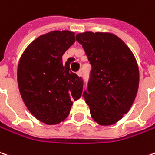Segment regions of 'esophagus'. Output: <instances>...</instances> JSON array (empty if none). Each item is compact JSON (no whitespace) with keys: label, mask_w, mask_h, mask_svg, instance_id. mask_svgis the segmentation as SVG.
Returning a JSON list of instances; mask_svg holds the SVG:
<instances>
[{"label":"esophagus","mask_w":155,"mask_h":155,"mask_svg":"<svg viewBox=\"0 0 155 155\" xmlns=\"http://www.w3.org/2000/svg\"><path fill=\"white\" fill-rule=\"evenodd\" d=\"M77 75H78V76H82V71H81V70L78 71V72H77Z\"/></svg>","instance_id":"34e87169"}]
</instances>
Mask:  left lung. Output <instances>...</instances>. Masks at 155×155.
<instances>
[{"label": "left lung", "instance_id": "left-lung-1", "mask_svg": "<svg viewBox=\"0 0 155 155\" xmlns=\"http://www.w3.org/2000/svg\"><path fill=\"white\" fill-rule=\"evenodd\" d=\"M76 40L91 65L83 97L93 119L113 124L132 107L139 87V68L131 50L111 33L84 32Z\"/></svg>", "mask_w": 155, "mask_h": 155}]
</instances>
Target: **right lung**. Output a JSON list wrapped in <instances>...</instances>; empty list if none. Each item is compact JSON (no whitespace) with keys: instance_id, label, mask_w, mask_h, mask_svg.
Segmentation results:
<instances>
[{"instance_id":"obj_1","label":"right lung","mask_w":155,"mask_h":155,"mask_svg":"<svg viewBox=\"0 0 155 155\" xmlns=\"http://www.w3.org/2000/svg\"><path fill=\"white\" fill-rule=\"evenodd\" d=\"M75 42L74 32L51 31L38 37L26 48L17 69L23 102L31 113L46 124L64 121L73 101L79 99L83 79L70 70L62 56Z\"/></svg>"}]
</instances>
